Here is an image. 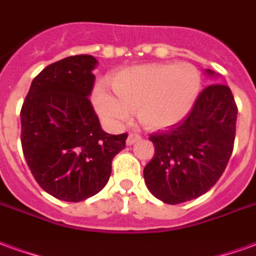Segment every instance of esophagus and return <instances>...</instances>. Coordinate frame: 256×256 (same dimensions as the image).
Here are the masks:
<instances>
[{"mask_svg":"<svg viewBox=\"0 0 256 256\" xmlns=\"http://www.w3.org/2000/svg\"><path fill=\"white\" fill-rule=\"evenodd\" d=\"M140 139H142V136L139 135V134H130L128 138H126V144H128V146H132V144L138 143Z\"/></svg>","mask_w":256,"mask_h":256,"instance_id":"obj_1","label":"esophagus"}]
</instances>
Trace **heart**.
<instances>
[{"label":"heart","instance_id":"b5f03b06","mask_svg":"<svg viewBox=\"0 0 256 256\" xmlns=\"http://www.w3.org/2000/svg\"><path fill=\"white\" fill-rule=\"evenodd\" d=\"M200 84V74L191 64H148L118 72L113 79L114 91L98 84L92 100L96 112L112 126L126 122L136 109L143 126L162 130L190 113Z\"/></svg>","mask_w":256,"mask_h":256}]
</instances>
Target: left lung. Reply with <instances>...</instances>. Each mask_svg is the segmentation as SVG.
<instances>
[{
    "instance_id": "left-lung-1",
    "label": "left lung",
    "mask_w": 256,
    "mask_h": 256,
    "mask_svg": "<svg viewBox=\"0 0 256 256\" xmlns=\"http://www.w3.org/2000/svg\"><path fill=\"white\" fill-rule=\"evenodd\" d=\"M236 118L238 106L226 84L212 83L203 88L182 122L148 138L156 147L143 170L148 191L168 204L206 194L232 156Z\"/></svg>"
}]
</instances>
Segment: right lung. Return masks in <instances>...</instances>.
Returning <instances> with one entry per match:
<instances>
[{"label": "right lung", "instance_id": "add662e5", "mask_svg": "<svg viewBox=\"0 0 256 256\" xmlns=\"http://www.w3.org/2000/svg\"><path fill=\"white\" fill-rule=\"evenodd\" d=\"M98 64L88 54L70 56L35 76L20 112L22 147L42 190L65 202H80L105 187L112 161L128 135L100 128L90 102Z\"/></svg>", "mask_w": 256, "mask_h": 256}]
</instances>
